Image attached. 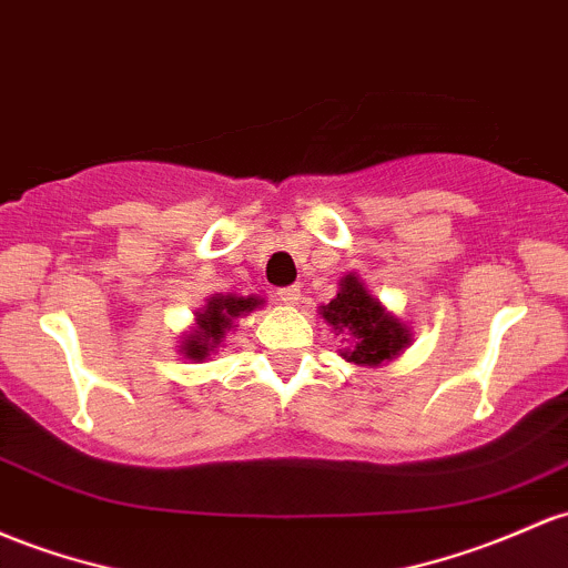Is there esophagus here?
Instances as JSON below:
<instances>
[{
	"label": "esophagus",
	"instance_id": "obj_1",
	"mask_svg": "<svg viewBox=\"0 0 568 568\" xmlns=\"http://www.w3.org/2000/svg\"><path fill=\"white\" fill-rule=\"evenodd\" d=\"M298 288L296 285H288V288H280L277 291V302L285 304V307H294V304H298Z\"/></svg>",
	"mask_w": 568,
	"mask_h": 568
}]
</instances>
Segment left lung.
I'll list each match as a JSON object with an SVG mask.
<instances>
[{
	"label": "left lung",
	"instance_id": "obj_1",
	"mask_svg": "<svg viewBox=\"0 0 568 568\" xmlns=\"http://www.w3.org/2000/svg\"><path fill=\"white\" fill-rule=\"evenodd\" d=\"M317 315L326 326H332L336 334H345L351 342L339 351L342 358L366 369L398 358L413 342L407 323L385 310V304L369 294L366 283L355 272L339 280L336 296L328 304H321Z\"/></svg>",
	"mask_w": 568,
	"mask_h": 568
}]
</instances>
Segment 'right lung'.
<instances>
[{"mask_svg":"<svg viewBox=\"0 0 568 568\" xmlns=\"http://www.w3.org/2000/svg\"><path fill=\"white\" fill-rule=\"evenodd\" d=\"M264 298L261 296H236V294H213L207 298L199 313H193V328L189 334H183L180 339V353L183 358L199 361L210 358V353H215L223 345L229 332H234L236 317L251 315L255 307H261Z\"/></svg>","mask_w":568,"mask_h":568,"instance_id":"right-lung-1","label":"right lung"}]
</instances>
